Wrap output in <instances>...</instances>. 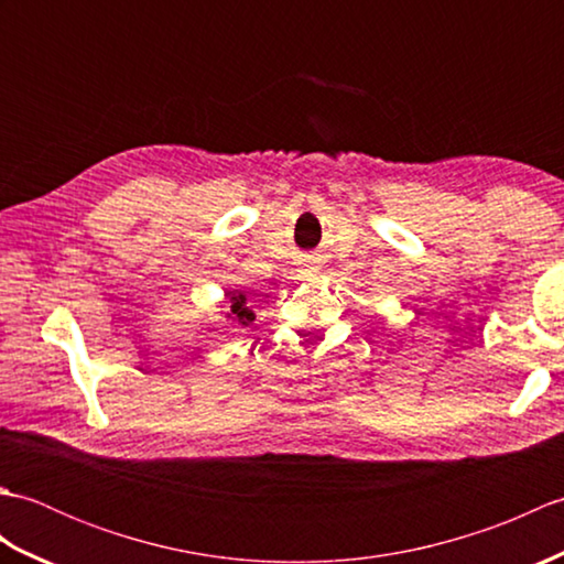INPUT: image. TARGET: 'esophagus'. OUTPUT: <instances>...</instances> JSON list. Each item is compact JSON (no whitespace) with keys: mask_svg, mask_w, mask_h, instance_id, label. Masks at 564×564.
I'll return each mask as SVG.
<instances>
[{"mask_svg":"<svg viewBox=\"0 0 564 564\" xmlns=\"http://www.w3.org/2000/svg\"><path fill=\"white\" fill-rule=\"evenodd\" d=\"M317 269H319V267H317V261H315V271H317Z\"/></svg>","mask_w":564,"mask_h":564,"instance_id":"esophagus-1","label":"esophagus"}]
</instances>
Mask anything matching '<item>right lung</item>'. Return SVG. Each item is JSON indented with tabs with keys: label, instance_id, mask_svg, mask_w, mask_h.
I'll list each match as a JSON object with an SVG mask.
<instances>
[{
	"label": "right lung",
	"instance_id": "right-lung-1",
	"mask_svg": "<svg viewBox=\"0 0 564 564\" xmlns=\"http://www.w3.org/2000/svg\"><path fill=\"white\" fill-rule=\"evenodd\" d=\"M227 297V313L225 317L232 319V325H239V327H247L249 322H254V310H251L247 305V295L242 291H227L225 293Z\"/></svg>",
	"mask_w": 564,
	"mask_h": 564
}]
</instances>
